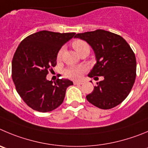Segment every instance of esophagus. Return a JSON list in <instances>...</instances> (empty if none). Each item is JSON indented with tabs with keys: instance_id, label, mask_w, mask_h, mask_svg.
<instances>
[{
	"instance_id": "1",
	"label": "esophagus",
	"mask_w": 148,
	"mask_h": 148,
	"mask_svg": "<svg viewBox=\"0 0 148 148\" xmlns=\"http://www.w3.org/2000/svg\"><path fill=\"white\" fill-rule=\"evenodd\" d=\"M74 85H82L83 82H81V81H74Z\"/></svg>"
}]
</instances>
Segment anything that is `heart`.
<instances>
[{"instance_id": "b5f03b06", "label": "heart", "mask_w": 148, "mask_h": 148, "mask_svg": "<svg viewBox=\"0 0 148 148\" xmlns=\"http://www.w3.org/2000/svg\"><path fill=\"white\" fill-rule=\"evenodd\" d=\"M73 48L76 50V52L80 55L81 54L85 52H90V46L88 43L82 39H75L71 43ZM63 52V48H60L57 53V60H60L61 59L62 55ZM86 71V68L83 66H71L68 67L65 70V75L68 78L71 79H80L82 74Z\"/></svg>"}]
</instances>
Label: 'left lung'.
<instances>
[{"label": "left lung", "instance_id": "left-lung-1", "mask_svg": "<svg viewBox=\"0 0 148 148\" xmlns=\"http://www.w3.org/2000/svg\"><path fill=\"white\" fill-rule=\"evenodd\" d=\"M75 38L86 41L96 54L97 63L88 76L104 78L86 96L87 100L102 110L122 103L132 90L136 75V57L129 45L121 36L100 29L77 34Z\"/></svg>", "mask_w": 148, "mask_h": 148}]
</instances>
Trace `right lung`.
I'll return each instance as SVG.
<instances>
[{
    "label": "right lung",
    "mask_w": 148,
    "mask_h": 148,
    "mask_svg": "<svg viewBox=\"0 0 148 148\" xmlns=\"http://www.w3.org/2000/svg\"><path fill=\"white\" fill-rule=\"evenodd\" d=\"M75 34L42 30L27 36L18 46L12 59V79L18 94L33 110L47 112L63 103L73 82L58 79L52 84L46 77L56 66L59 49Z\"/></svg>",
    "instance_id": "right-lung-1"
}]
</instances>
